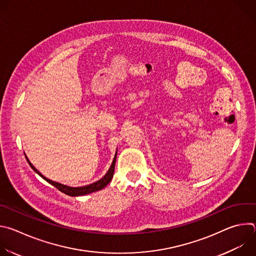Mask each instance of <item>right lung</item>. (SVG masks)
I'll return each instance as SVG.
<instances>
[{
	"instance_id": "1",
	"label": "right lung",
	"mask_w": 256,
	"mask_h": 256,
	"mask_svg": "<svg viewBox=\"0 0 256 256\" xmlns=\"http://www.w3.org/2000/svg\"><path fill=\"white\" fill-rule=\"evenodd\" d=\"M116 155H118V153H116V156H114V161H112V164L110 168H109V170L107 171V173H106L100 180L94 182V184H92L85 186H82V188H70V186L60 184H58V182L52 181V180H50V179L44 177L38 169H36V168L30 163V161L28 160V158H27L26 156H25V157H26L27 162H28V164L30 165V167H31L36 173H38V175H40L44 180H46V181L48 182V184H50L52 186H54V188H56L60 192L66 194H68V196H84V194H91V192L100 190L104 188L109 184V182L112 181V177H114V166H116Z\"/></svg>"
}]
</instances>
